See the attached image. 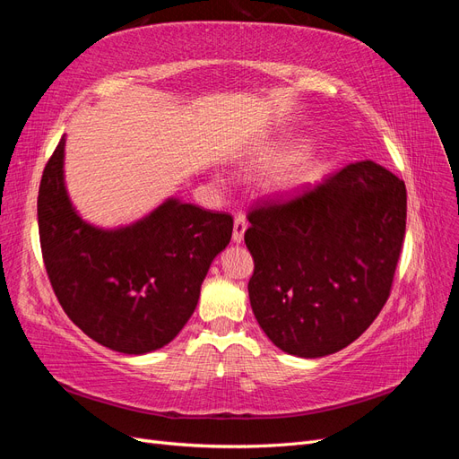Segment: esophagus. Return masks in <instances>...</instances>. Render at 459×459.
I'll use <instances>...</instances> for the list:
<instances>
[{
	"label": "esophagus",
	"instance_id": "esophagus-1",
	"mask_svg": "<svg viewBox=\"0 0 459 459\" xmlns=\"http://www.w3.org/2000/svg\"><path fill=\"white\" fill-rule=\"evenodd\" d=\"M245 230H247V218L243 214H238V216H235V221H233V241L235 243L243 241Z\"/></svg>",
	"mask_w": 459,
	"mask_h": 459
}]
</instances>
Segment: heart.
Segmentation results:
<instances>
[{"instance_id":"1","label":"heart","mask_w":459,"mask_h":459,"mask_svg":"<svg viewBox=\"0 0 459 459\" xmlns=\"http://www.w3.org/2000/svg\"><path fill=\"white\" fill-rule=\"evenodd\" d=\"M273 164H275V159H260V160H256V162L253 164V169H255V170H266V169H272ZM308 179H310V170H299V172H295V174L285 176V178H283V186L293 189V187L302 186L304 182H308Z\"/></svg>"}]
</instances>
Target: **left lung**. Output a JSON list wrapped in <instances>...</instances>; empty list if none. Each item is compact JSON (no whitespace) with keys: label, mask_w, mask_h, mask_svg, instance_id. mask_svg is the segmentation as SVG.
Instances as JSON below:
<instances>
[{"label":"left lung","mask_w":459,"mask_h":459,"mask_svg":"<svg viewBox=\"0 0 459 459\" xmlns=\"http://www.w3.org/2000/svg\"><path fill=\"white\" fill-rule=\"evenodd\" d=\"M248 299L268 339L319 358L354 342L391 297L406 235V186L371 160L247 214Z\"/></svg>","instance_id":"left-lung-1"}]
</instances>
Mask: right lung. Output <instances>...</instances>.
Listing matches in <instances>:
<instances>
[{"label": "right lung", "instance_id": "1", "mask_svg": "<svg viewBox=\"0 0 459 459\" xmlns=\"http://www.w3.org/2000/svg\"><path fill=\"white\" fill-rule=\"evenodd\" d=\"M63 151L65 135L38 191L41 256L55 297L107 349H162L195 310L211 262L231 239L233 218L170 199L130 228L97 230L66 197Z\"/></svg>", "mask_w": 459, "mask_h": 459}]
</instances>
